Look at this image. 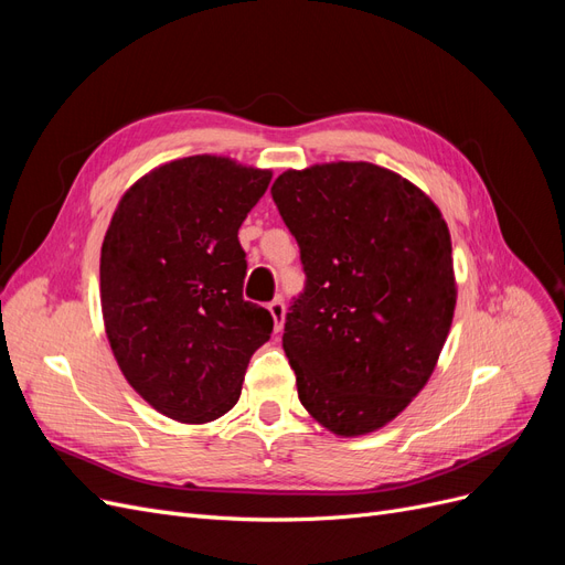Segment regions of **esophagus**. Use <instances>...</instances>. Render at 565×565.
Here are the masks:
<instances>
[{"instance_id": "34e87169", "label": "esophagus", "mask_w": 565, "mask_h": 565, "mask_svg": "<svg viewBox=\"0 0 565 565\" xmlns=\"http://www.w3.org/2000/svg\"><path fill=\"white\" fill-rule=\"evenodd\" d=\"M268 311H270V318H273V330L280 332L282 324H285V303H282V299H273L268 303Z\"/></svg>"}]
</instances>
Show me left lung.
<instances>
[{"mask_svg": "<svg viewBox=\"0 0 565 565\" xmlns=\"http://www.w3.org/2000/svg\"><path fill=\"white\" fill-rule=\"evenodd\" d=\"M270 193L309 278L282 334L299 401L334 436L377 431L446 347L457 303L446 218L422 188L372 162L287 169Z\"/></svg>", "mask_w": 565, "mask_h": 565, "instance_id": "1", "label": "left lung"}]
</instances>
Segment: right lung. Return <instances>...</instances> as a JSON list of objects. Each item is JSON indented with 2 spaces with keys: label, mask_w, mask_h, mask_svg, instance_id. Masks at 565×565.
<instances>
[{
  "label": "right lung",
  "mask_w": 565,
  "mask_h": 565,
  "mask_svg": "<svg viewBox=\"0 0 565 565\" xmlns=\"http://www.w3.org/2000/svg\"><path fill=\"white\" fill-rule=\"evenodd\" d=\"M270 169L226 156L164 162L119 198L100 247V311L129 386L181 424L224 417L273 318L243 299L237 241Z\"/></svg>",
  "instance_id": "right-lung-1"
}]
</instances>
